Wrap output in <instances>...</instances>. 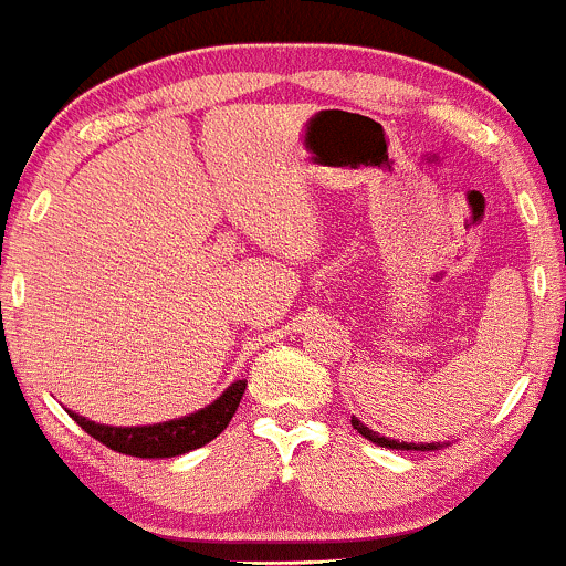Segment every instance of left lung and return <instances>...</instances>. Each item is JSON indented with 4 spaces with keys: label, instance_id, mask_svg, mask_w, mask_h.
<instances>
[{
    "label": "left lung",
    "instance_id": "8db88e82",
    "mask_svg": "<svg viewBox=\"0 0 566 566\" xmlns=\"http://www.w3.org/2000/svg\"><path fill=\"white\" fill-rule=\"evenodd\" d=\"M352 424H354V430H357V433H363L365 439L373 441V444L387 447V450H422V452H428V450H439V447H441V444H409V441H395V439H387V436H378L376 430L365 428V424L359 422L357 417H352Z\"/></svg>",
    "mask_w": 566,
    "mask_h": 566
}]
</instances>
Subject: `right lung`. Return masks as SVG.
I'll list each match as a JSON object with an SVG mask.
<instances>
[{
	"label": "right lung",
	"instance_id": "right-lung-1",
	"mask_svg": "<svg viewBox=\"0 0 566 566\" xmlns=\"http://www.w3.org/2000/svg\"><path fill=\"white\" fill-rule=\"evenodd\" d=\"M248 381H234L214 403L203 406L190 417L171 419L160 424H142V428H111V424L90 422L86 417L67 411L92 439L111 447L114 452L133 458H174L209 444L214 436L229 428L231 417L237 413Z\"/></svg>",
	"mask_w": 566,
	"mask_h": 566
}]
</instances>
